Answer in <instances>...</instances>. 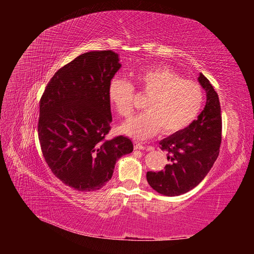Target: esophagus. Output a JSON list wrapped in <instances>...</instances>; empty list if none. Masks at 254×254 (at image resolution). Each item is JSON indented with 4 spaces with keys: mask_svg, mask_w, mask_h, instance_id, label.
Instances as JSON below:
<instances>
[{
    "mask_svg": "<svg viewBox=\"0 0 254 254\" xmlns=\"http://www.w3.org/2000/svg\"><path fill=\"white\" fill-rule=\"evenodd\" d=\"M145 145L140 142H134V149H145Z\"/></svg>",
    "mask_w": 254,
    "mask_h": 254,
    "instance_id": "1",
    "label": "esophagus"
}]
</instances>
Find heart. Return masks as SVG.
Here are the masks:
<instances>
[{
    "mask_svg": "<svg viewBox=\"0 0 254 254\" xmlns=\"http://www.w3.org/2000/svg\"><path fill=\"white\" fill-rule=\"evenodd\" d=\"M135 83L147 94L145 111L134 115L122 126V131L134 137L146 139L159 130L165 134L179 132L190 125L203 105L200 84L181 76L166 66L146 68L135 75ZM108 97L121 117L127 118L133 110L135 88L122 77L111 79Z\"/></svg>",
    "mask_w": 254,
    "mask_h": 254,
    "instance_id": "heart-1",
    "label": "heart"
}]
</instances>
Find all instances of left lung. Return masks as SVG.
Segmentation results:
<instances>
[{
    "label": "left lung",
    "instance_id": "1",
    "mask_svg": "<svg viewBox=\"0 0 254 254\" xmlns=\"http://www.w3.org/2000/svg\"><path fill=\"white\" fill-rule=\"evenodd\" d=\"M199 82L206 92L202 112L186 129L160 141L159 147L167 152L164 171L147 172L149 186L165 196H179L193 190L210 172L216 161L221 143L219 98L204 75Z\"/></svg>",
    "mask_w": 254,
    "mask_h": 254
}]
</instances>
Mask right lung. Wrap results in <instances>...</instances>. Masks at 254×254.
Returning <instances> with one entry per match:
<instances>
[{"instance_id": "1", "label": "right lung", "mask_w": 254, "mask_h": 254, "mask_svg": "<svg viewBox=\"0 0 254 254\" xmlns=\"http://www.w3.org/2000/svg\"><path fill=\"white\" fill-rule=\"evenodd\" d=\"M121 67L112 51L81 54L54 74L40 99L38 136L52 173L65 186L102 189L117 161L133 150L131 140H107L112 121L108 89Z\"/></svg>"}]
</instances>
